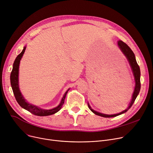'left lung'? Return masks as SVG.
I'll return each mask as SVG.
<instances>
[{
  "mask_svg": "<svg viewBox=\"0 0 153 153\" xmlns=\"http://www.w3.org/2000/svg\"><path fill=\"white\" fill-rule=\"evenodd\" d=\"M118 46L119 47V48L120 49V50L122 51V52L124 54V55L126 56V59H128V62H129L131 68L133 73L134 77V81H135V87H134V90L133 92V94L132 95V97H131V102L129 104V106L128 107L123 110V111L120 112L119 114H114V115H107V114H103L102 113H99L98 111H96L95 110H94L93 109L91 108V106L89 105V104L88 103V107L90 108V110L93 112L94 114H95V115L102 117H105V118H110V117H117L118 115H122L125 112H126L128 110H129L131 107L133 105V103L135 101V99L137 97V96L140 92V88H141V82H140V67L138 66V64L136 61V58H135V56L134 54L133 53V51L131 50V48L128 46L125 43L123 42L121 40H119L118 42Z\"/></svg>",
  "mask_w": 153,
  "mask_h": 153,
  "instance_id": "obj_1",
  "label": "left lung"
}]
</instances>
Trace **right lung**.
Here are the masks:
<instances>
[{
  "instance_id": "obj_1",
  "label": "right lung",
  "mask_w": 153,
  "mask_h": 153,
  "mask_svg": "<svg viewBox=\"0 0 153 153\" xmlns=\"http://www.w3.org/2000/svg\"><path fill=\"white\" fill-rule=\"evenodd\" d=\"M26 49V46L23 48V50L17 56V58L15 59V61L13 64V69L10 74V84L13 90V92L14 96L15 97L16 100L18 102V103L24 109H25L30 111V113L37 116H48L53 114H56L58 112L62 107L63 104L64 103V100H65L66 94L69 91V89L65 92L64 95L61 99L60 103L58 105V107H56L53 109L50 110H44L41 108H39L37 106L34 105H32L28 103L26 100L24 99L23 95H22L19 89V64L20 60L22 58V56L25 53Z\"/></svg>"
}]
</instances>
